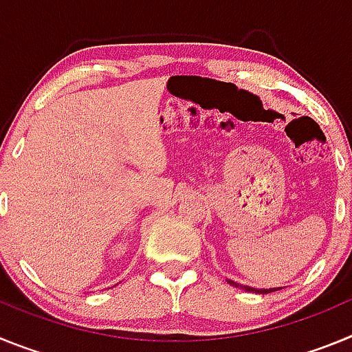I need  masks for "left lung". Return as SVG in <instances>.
I'll return each instance as SVG.
<instances>
[{
	"instance_id": "obj_1",
	"label": "left lung",
	"mask_w": 352,
	"mask_h": 352,
	"mask_svg": "<svg viewBox=\"0 0 352 352\" xmlns=\"http://www.w3.org/2000/svg\"><path fill=\"white\" fill-rule=\"evenodd\" d=\"M227 282L231 285H234V287H239L243 289V291H248V292H256V294H268V292H273V291H280L282 287H270V289H256V287H250V285H243V284H238V282L234 280H229L227 278Z\"/></svg>"
}]
</instances>
